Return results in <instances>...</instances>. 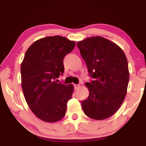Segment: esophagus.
<instances>
[{
	"label": "esophagus",
	"instance_id": "obj_1",
	"mask_svg": "<svg viewBox=\"0 0 146 146\" xmlns=\"http://www.w3.org/2000/svg\"><path fill=\"white\" fill-rule=\"evenodd\" d=\"M79 88H80V85H78V84L74 85V88H75V90H77V89H78Z\"/></svg>",
	"mask_w": 146,
	"mask_h": 146
}]
</instances>
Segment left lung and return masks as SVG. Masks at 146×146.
Returning a JSON list of instances; mask_svg holds the SVG:
<instances>
[{
  "label": "left lung",
  "instance_id": "left-lung-1",
  "mask_svg": "<svg viewBox=\"0 0 146 146\" xmlns=\"http://www.w3.org/2000/svg\"><path fill=\"white\" fill-rule=\"evenodd\" d=\"M76 46L93 78L85 84L89 97L82 101L84 112L92 119H106L117 111L126 95V56L117 44L100 36L86 38Z\"/></svg>",
  "mask_w": 146,
  "mask_h": 146
}]
</instances>
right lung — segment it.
Returning a JSON list of instances; mask_svg holds the SVG:
<instances>
[{"mask_svg":"<svg viewBox=\"0 0 146 146\" xmlns=\"http://www.w3.org/2000/svg\"><path fill=\"white\" fill-rule=\"evenodd\" d=\"M62 36L38 39L27 49L21 64V84L27 104L39 119L58 122L65 116L73 84L55 82L64 73L63 59L75 46Z\"/></svg>","mask_w":146,"mask_h":146,"instance_id":"obj_1","label":"right lung"}]
</instances>
